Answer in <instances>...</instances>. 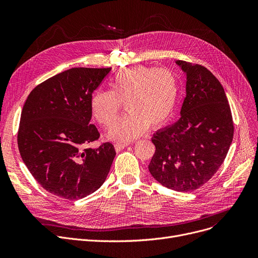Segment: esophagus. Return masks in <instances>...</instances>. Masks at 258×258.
I'll list each match as a JSON object with an SVG mask.
<instances>
[{
  "label": "esophagus",
  "mask_w": 258,
  "mask_h": 258,
  "mask_svg": "<svg viewBox=\"0 0 258 258\" xmlns=\"http://www.w3.org/2000/svg\"><path fill=\"white\" fill-rule=\"evenodd\" d=\"M128 143H116L114 146H115V150L116 152H120L122 150H124L125 147H127Z\"/></svg>",
  "instance_id": "1"
}]
</instances>
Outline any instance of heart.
<instances>
[{
    "instance_id": "b5f03b06",
    "label": "heart",
    "mask_w": 258,
    "mask_h": 258,
    "mask_svg": "<svg viewBox=\"0 0 258 258\" xmlns=\"http://www.w3.org/2000/svg\"><path fill=\"white\" fill-rule=\"evenodd\" d=\"M178 98V81L167 69L136 66L121 70L110 81V91H96L91 97L93 117L104 127L110 126L124 103L128 112L116 120L108 138L127 142L138 138L150 126L165 125L172 116Z\"/></svg>"
}]
</instances>
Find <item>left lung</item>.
I'll return each instance as SVG.
<instances>
[{
    "mask_svg": "<svg viewBox=\"0 0 258 258\" xmlns=\"http://www.w3.org/2000/svg\"><path fill=\"white\" fill-rule=\"evenodd\" d=\"M186 74L181 118L152 138L156 146L148 169L160 184L194 191L223 164L233 139V120L223 86L208 69L175 61Z\"/></svg>",
    "mask_w": 258,
    "mask_h": 258,
    "instance_id": "8db88e82",
    "label": "left lung"
}]
</instances>
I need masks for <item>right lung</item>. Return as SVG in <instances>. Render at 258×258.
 <instances>
[{
    "label": "right lung",
    "instance_id": "right-lung-1",
    "mask_svg": "<svg viewBox=\"0 0 258 258\" xmlns=\"http://www.w3.org/2000/svg\"><path fill=\"white\" fill-rule=\"evenodd\" d=\"M111 68H72L36 86L23 106L18 145L37 183L67 200L83 199L104 183L116 156L90 124V101Z\"/></svg>",
    "mask_w": 258,
    "mask_h": 258
}]
</instances>
